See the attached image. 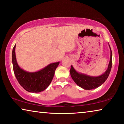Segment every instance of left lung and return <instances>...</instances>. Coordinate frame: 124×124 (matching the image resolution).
<instances>
[{
    "instance_id": "obj_1",
    "label": "left lung",
    "mask_w": 124,
    "mask_h": 124,
    "mask_svg": "<svg viewBox=\"0 0 124 124\" xmlns=\"http://www.w3.org/2000/svg\"><path fill=\"white\" fill-rule=\"evenodd\" d=\"M109 45V43H108ZM111 51V56H110V60L108 64L107 69L106 70L104 73L101 74V76H91L87 75L86 74L82 73L77 72L73 65H71L70 69V76L72 77L73 80L78 86L81 87L85 90H92L101 86L108 78L111 72L112 64V53L109 45Z\"/></svg>"
}]
</instances>
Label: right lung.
<instances>
[{
    "label": "right lung",
    "instance_id": "obj_1",
    "mask_svg": "<svg viewBox=\"0 0 124 124\" xmlns=\"http://www.w3.org/2000/svg\"><path fill=\"white\" fill-rule=\"evenodd\" d=\"M16 45L12 50V64L15 75L20 85L30 93H39L46 89L53 79L56 68L60 62L48 64L40 70L30 72L21 68L17 62Z\"/></svg>",
    "mask_w": 124,
    "mask_h": 124
}]
</instances>
